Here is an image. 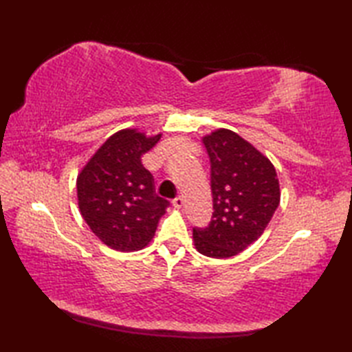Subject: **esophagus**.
<instances>
[{
    "mask_svg": "<svg viewBox=\"0 0 352 352\" xmlns=\"http://www.w3.org/2000/svg\"><path fill=\"white\" fill-rule=\"evenodd\" d=\"M172 206H174V208H177V210H180V208L184 206V199L182 197H177L174 199V203H172Z\"/></svg>",
    "mask_w": 352,
    "mask_h": 352,
    "instance_id": "1",
    "label": "esophagus"
}]
</instances>
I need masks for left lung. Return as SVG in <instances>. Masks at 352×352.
<instances>
[{
	"label": "left lung",
	"instance_id": "left-lung-1",
	"mask_svg": "<svg viewBox=\"0 0 352 352\" xmlns=\"http://www.w3.org/2000/svg\"><path fill=\"white\" fill-rule=\"evenodd\" d=\"M212 164L213 216L207 228H193L199 254L228 258L263 234L280 204L281 192L272 162L228 129L206 134Z\"/></svg>",
	"mask_w": 352,
	"mask_h": 352
}]
</instances>
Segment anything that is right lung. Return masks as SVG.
Returning a JSON list of instances; mask_svg holds the SVG:
<instances>
[{
	"label": "right lung",
	"mask_w": 352,
	"mask_h": 352,
	"mask_svg": "<svg viewBox=\"0 0 352 352\" xmlns=\"http://www.w3.org/2000/svg\"><path fill=\"white\" fill-rule=\"evenodd\" d=\"M162 133L146 136L122 129L104 142L77 175L80 213L109 248L133 252L153 241L169 203L155 195L154 178L142 164Z\"/></svg>",
	"instance_id": "right-lung-1"
}]
</instances>
